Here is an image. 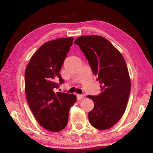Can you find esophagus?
I'll return each mask as SVG.
<instances>
[{
	"mask_svg": "<svg viewBox=\"0 0 153 153\" xmlns=\"http://www.w3.org/2000/svg\"><path fill=\"white\" fill-rule=\"evenodd\" d=\"M76 97H77V100H80L82 99H83L84 98V95H79V94H77L76 95Z\"/></svg>",
	"mask_w": 153,
	"mask_h": 153,
	"instance_id": "34e87169",
	"label": "esophagus"
}]
</instances>
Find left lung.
Segmentation results:
<instances>
[{
  "instance_id": "obj_1",
  "label": "left lung",
  "mask_w": 153,
  "mask_h": 153,
  "mask_svg": "<svg viewBox=\"0 0 153 153\" xmlns=\"http://www.w3.org/2000/svg\"><path fill=\"white\" fill-rule=\"evenodd\" d=\"M75 44L80 48L100 83L99 95L87 96L94 103L88 115L90 123L99 130L110 129L123 117L129 97L131 79L125 59L100 36H81Z\"/></svg>"
}]
</instances>
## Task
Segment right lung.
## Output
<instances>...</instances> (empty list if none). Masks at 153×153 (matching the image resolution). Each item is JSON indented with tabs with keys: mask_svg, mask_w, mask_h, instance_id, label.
I'll return each instance as SVG.
<instances>
[{
	"mask_svg": "<svg viewBox=\"0 0 153 153\" xmlns=\"http://www.w3.org/2000/svg\"><path fill=\"white\" fill-rule=\"evenodd\" d=\"M73 38H59L42 45L30 58L25 71V91L29 106L45 129L58 132L66 126L68 112L76 100L73 94L57 92L64 80L59 71Z\"/></svg>",
	"mask_w": 153,
	"mask_h": 153,
	"instance_id": "1",
	"label": "right lung"
}]
</instances>
